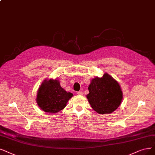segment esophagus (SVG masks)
<instances>
[{"label":"esophagus","mask_w":155,"mask_h":155,"mask_svg":"<svg viewBox=\"0 0 155 155\" xmlns=\"http://www.w3.org/2000/svg\"><path fill=\"white\" fill-rule=\"evenodd\" d=\"M77 94L78 95H82L83 94V92H82V91H78V92L77 93Z\"/></svg>","instance_id":"obj_1"}]
</instances>
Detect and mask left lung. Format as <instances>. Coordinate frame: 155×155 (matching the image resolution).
<instances>
[{"instance_id":"obj_1","label":"left lung","mask_w":155,"mask_h":155,"mask_svg":"<svg viewBox=\"0 0 155 155\" xmlns=\"http://www.w3.org/2000/svg\"><path fill=\"white\" fill-rule=\"evenodd\" d=\"M86 96L91 107L100 114H108L115 111L121 105L123 94L121 86L109 74L91 80Z\"/></svg>"}]
</instances>
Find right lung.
I'll return each mask as SVG.
<instances>
[{
	"label": "right lung",
	"mask_w": 155,
	"mask_h": 155,
	"mask_svg": "<svg viewBox=\"0 0 155 155\" xmlns=\"http://www.w3.org/2000/svg\"><path fill=\"white\" fill-rule=\"evenodd\" d=\"M73 96L61 86L58 78L45 79L38 90L36 100L41 110L52 114L62 110Z\"/></svg>",
	"instance_id": "add662e5"
}]
</instances>
